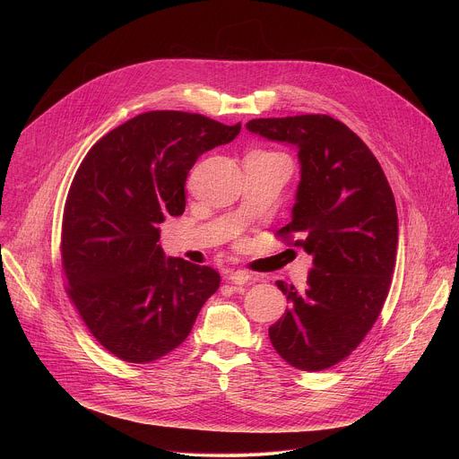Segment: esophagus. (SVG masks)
<instances>
[{
    "mask_svg": "<svg viewBox=\"0 0 459 459\" xmlns=\"http://www.w3.org/2000/svg\"><path fill=\"white\" fill-rule=\"evenodd\" d=\"M252 280V276L247 273V271H230V274H229V281L232 283V285H245V283H248Z\"/></svg>",
    "mask_w": 459,
    "mask_h": 459,
    "instance_id": "34e87169",
    "label": "esophagus"
}]
</instances>
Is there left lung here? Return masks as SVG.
Wrapping results in <instances>:
<instances>
[{
    "mask_svg": "<svg viewBox=\"0 0 459 459\" xmlns=\"http://www.w3.org/2000/svg\"><path fill=\"white\" fill-rule=\"evenodd\" d=\"M247 130L298 149L299 183L292 221L278 230L312 255L307 287L276 281L289 308L269 326L276 352L299 370L345 359L376 323L396 265L394 194L370 149L325 114L259 117Z\"/></svg>",
    "mask_w": 459,
    "mask_h": 459,
    "instance_id": "obj_1",
    "label": "left lung"
}]
</instances>
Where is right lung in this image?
Returning <instances> with one entry per match:
<instances>
[{"instance_id": "right-lung-1", "label": "right lung", "mask_w": 459, "mask_h": 459, "mask_svg": "<svg viewBox=\"0 0 459 459\" xmlns=\"http://www.w3.org/2000/svg\"><path fill=\"white\" fill-rule=\"evenodd\" d=\"M241 130L179 110L140 114L105 134L82 161L65 204L61 264L91 334L128 363L185 342L220 274L167 257L158 225L185 211V181L204 152Z\"/></svg>"}]
</instances>
